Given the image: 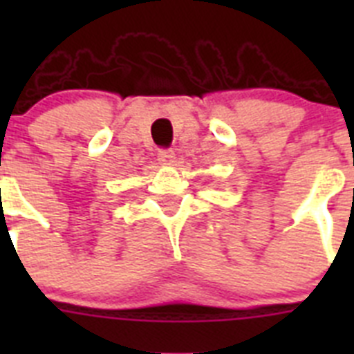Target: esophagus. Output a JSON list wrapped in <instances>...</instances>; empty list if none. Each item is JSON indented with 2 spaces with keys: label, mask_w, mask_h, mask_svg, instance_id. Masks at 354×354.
<instances>
[{
  "label": "esophagus",
  "mask_w": 354,
  "mask_h": 354,
  "mask_svg": "<svg viewBox=\"0 0 354 354\" xmlns=\"http://www.w3.org/2000/svg\"><path fill=\"white\" fill-rule=\"evenodd\" d=\"M158 159L162 162V165H171L175 159V152L171 149H159Z\"/></svg>",
  "instance_id": "34e87169"
}]
</instances>
